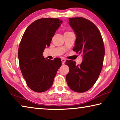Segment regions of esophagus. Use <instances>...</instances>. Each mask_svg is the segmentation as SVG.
Wrapping results in <instances>:
<instances>
[{"instance_id": "obj_1", "label": "esophagus", "mask_w": 120, "mask_h": 120, "mask_svg": "<svg viewBox=\"0 0 120 120\" xmlns=\"http://www.w3.org/2000/svg\"><path fill=\"white\" fill-rule=\"evenodd\" d=\"M61 62H62V64H64L65 62H66V59H65L64 58H62L61 59Z\"/></svg>"}]
</instances>
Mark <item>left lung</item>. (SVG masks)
I'll return each instance as SVG.
<instances>
[{
  "label": "left lung",
  "instance_id": "8db88e82",
  "mask_svg": "<svg viewBox=\"0 0 120 120\" xmlns=\"http://www.w3.org/2000/svg\"><path fill=\"white\" fill-rule=\"evenodd\" d=\"M69 24L76 35L73 51L82 54L80 65L67 60L69 72L66 76L67 82L73 91L83 93L93 86L98 78L103 64L105 49L98 28L83 17L69 19Z\"/></svg>",
  "mask_w": 120,
  "mask_h": 120
}]
</instances>
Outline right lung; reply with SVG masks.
Wrapping results in <instances>:
<instances>
[{
	"label": "right lung",
	"mask_w": 120,
	"mask_h": 120,
	"mask_svg": "<svg viewBox=\"0 0 120 120\" xmlns=\"http://www.w3.org/2000/svg\"><path fill=\"white\" fill-rule=\"evenodd\" d=\"M62 23L58 19H37L28 26L22 36L18 52L19 67L28 87L35 92H45L52 86L61 66L60 58L45 59L43 52Z\"/></svg>",
	"instance_id": "obj_1"
}]
</instances>
